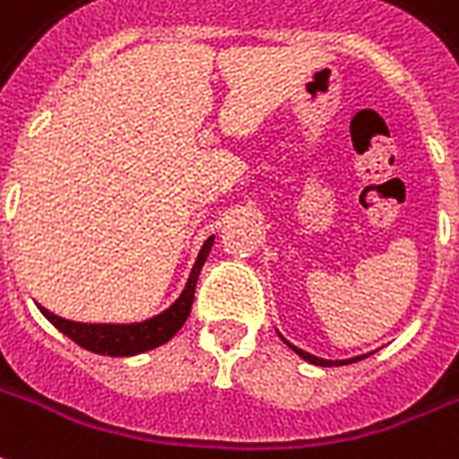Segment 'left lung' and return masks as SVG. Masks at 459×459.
I'll use <instances>...</instances> for the list:
<instances>
[{"instance_id":"left-lung-1","label":"left lung","mask_w":459,"mask_h":459,"mask_svg":"<svg viewBox=\"0 0 459 459\" xmlns=\"http://www.w3.org/2000/svg\"><path fill=\"white\" fill-rule=\"evenodd\" d=\"M284 342L290 345L291 351L297 352L299 358H304L307 362H311V365H321V368H331V365H351V362H355V359L368 358V355H359V358H352V359H324V358H316V355H311V352H304L301 348H297V345H291L290 341H284Z\"/></svg>"}]
</instances>
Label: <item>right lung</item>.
<instances>
[{
	"instance_id": "right-lung-1",
	"label": "right lung",
	"mask_w": 459,
	"mask_h": 459,
	"mask_svg": "<svg viewBox=\"0 0 459 459\" xmlns=\"http://www.w3.org/2000/svg\"><path fill=\"white\" fill-rule=\"evenodd\" d=\"M213 246V236L206 238V243L196 255V263L192 267V274L186 280V287L182 290L179 299L162 314L152 316L148 321L141 324H77V321H67L60 316L50 314L48 308H40V314L48 318L50 324L56 325L60 333H65L70 341H74L80 348L97 355H108V358H128V355H138V352L152 351L162 342H168L172 335L178 333L185 325L192 311V301H195V290L199 273H202L206 255Z\"/></svg>"
}]
</instances>
